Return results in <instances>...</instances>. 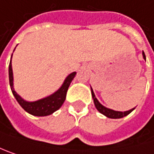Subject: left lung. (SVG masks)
<instances>
[{
    "label": "left lung",
    "mask_w": 154,
    "mask_h": 154,
    "mask_svg": "<svg viewBox=\"0 0 154 154\" xmlns=\"http://www.w3.org/2000/svg\"><path fill=\"white\" fill-rule=\"evenodd\" d=\"M143 57L144 60L146 59L145 54H144L143 52ZM91 95H92V99H93V101H94V104H95L96 109H97L101 114L106 116L107 117H109V118H121V117H124V116H127L128 114H130V113L134 109H134H130V110H128V111H125V112L115 111V110H113V109H108V108L104 107L103 105H101V104L99 102V100H97V98L95 97V94H94L92 89H91Z\"/></svg>",
    "instance_id": "obj_1"
}]
</instances>
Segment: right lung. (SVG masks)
<instances>
[{
    "instance_id": "right-lung-1",
    "label": "right lung",
    "mask_w": 154,
    "mask_h": 154,
    "mask_svg": "<svg viewBox=\"0 0 154 154\" xmlns=\"http://www.w3.org/2000/svg\"><path fill=\"white\" fill-rule=\"evenodd\" d=\"M11 57H12V55H11ZM75 75H76L75 72L70 73L66 77V79L64 80V82H63V85L61 86V88L58 91H56L54 93L51 94L50 96H48L46 98H44V99H41V100H38L37 101L29 102V101L24 100L14 91V87H13V72H12V67H11V58L10 65H9L10 86H11L13 96L15 97V99L17 100L19 104L22 107V109L25 111H27L28 113H29L31 115L37 116H45L51 115V114H53L54 111H56L57 109H59L62 107V105L63 104V102L65 100L68 88H69L72 81L75 77Z\"/></svg>"
}]
</instances>
